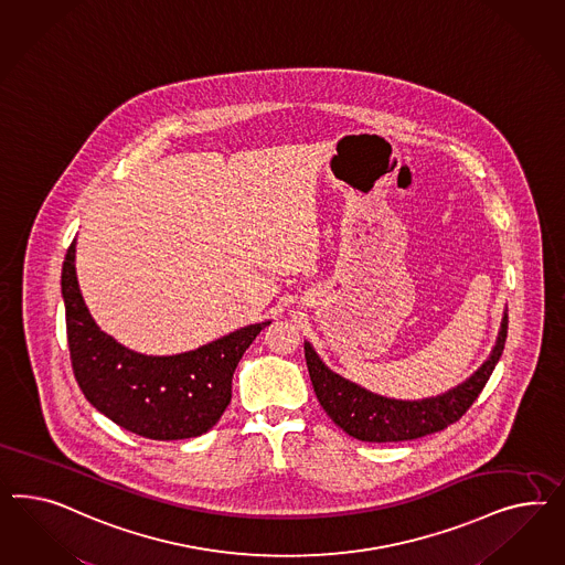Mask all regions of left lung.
Masks as SVG:
<instances>
[{
    "label": "left lung",
    "mask_w": 565,
    "mask_h": 565,
    "mask_svg": "<svg viewBox=\"0 0 565 565\" xmlns=\"http://www.w3.org/2000/svg\"><path fill=\"white\" fill-rule=\"evenodd\" d=\"M505 338L508 315L501 321L493 354L475 375L447 394L418 402L390 399L362 390L356 383L329 371L308 342L305 343V356L315 394L327 416L354 439L390 444L418 439L458 423L487 385L505 348Z\"/></svg>",
    "instance_id": "8db88e82"
}]
</instances>
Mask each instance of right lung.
Listing matches in <instances>:
<instances>
[{"mask_svg":"<svg viewBox=\"0 0 565 565\" xmlns=\"http://www.w3.org/2000/svg\"><path fill=\"white\" fill-rule=\"evenodd\" d=\"M76 242L62 267L72 371L86 399L121 428L154 439H190L215 427L232 399V376L246 348L271 321L242 327L178 356H145L95 326L74 267Z\"/></svg>","mask_w":565,"mask_h":565,"instance_id":"right-lung-1","label":"right lung"}]
</instances>
